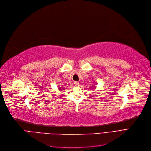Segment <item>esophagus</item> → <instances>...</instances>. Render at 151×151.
Here are the masks:
<instances>
[{"label":"esophagus","instance_id":"esophagus-1","mask_svg":"<svg viewBox=\"0 0 151 151\" xmlns=\"http://www.w3.org/2000/svg\"><path fill=\"white\" fill-rule=\"evenodd\" d=\"M74 83L76 85V87H78V86L79 85V82H78V81H74Z\"/></svg>","mask_w":151,"mask_h":151}]
</instances>
